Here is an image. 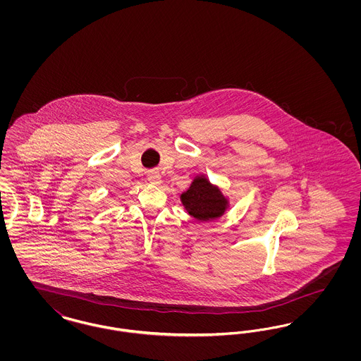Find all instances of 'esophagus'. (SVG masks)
Returning a JSON list of instances; mask_svg holds the SVG:
<instances>
[{
  "mask_svg": "<svg viewBox=\"0 0 361 361\" xmlns=\"http://www.w3.org/2000/svg\"><path fill=\"white\" fill-rule=\"evenodd\" d=\"M147 180L152 183V184H155V185H159L161 183H162V177H161V174L158 172H150L147 174Z\"/></svg>",
  "mask_w": 361,
  "mask_h": 361,
  "instance_id": "1",
  "label": "esophagus"
}]
</instances>
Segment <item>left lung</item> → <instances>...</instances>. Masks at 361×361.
<instances>
[{"mask_svg":"<svg viewBox=\"0 0 361 361\" xmlns=\"http://www.w3.org/2000/svg\"><path fill=\"white\" fill-rule=\"evenodd\" d=\"M180 200L190 216L199 222H209L224 216L230 206L228 199L218 185L209 183L204 174L196 176Z\"/></svg>","mask_w":361,"mask_h":361,"instance_id":"1","label":"left lung"}]
</instances>
